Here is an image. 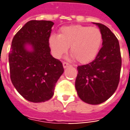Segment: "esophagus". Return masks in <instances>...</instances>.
I'll return each mask as SVG.
<instances>
[{
	"mask_svg": "<svg viewBox=\"0 0 130 130\" xmlns=\"http://www.w3.org/2000/svg\"><path fill=\"white\" fill-rule=\"evenodd\" d=\"M62 65H63V68H68V67L70 66V65L69 63L65 62H64L62 63Z\"/></svg>",
	"mask_w": 130,
	"mask_h": 130,
	"instance_id": "obj_1",
	"label": "esophagus"
}]
</instances>
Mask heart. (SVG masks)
<instances>
[{"instance_id": "1", "label": "heart", "mask_w": 130, "mask_h": 130, "mask_svg": "<svg viewBox=\"0 0 130 130\" xmlns=\"http://www.w3.org/2000/svg\"><path fill=\"white\" fill-rule=\"evenodd\" d=\"M102 41V33L98 28L80 25L62 27L58 35L53 34L49 38L50 50L55 58H61L70 47L72 58L82 64L95 59Z\"/></svg>"}]
</instances>
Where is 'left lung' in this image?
I'll return each mask as SVG.
<instances>
[{
	"label": "left lung",
	"instance_id": "left-lung-1",
	"mask_svg": "<svg viewBox=\"0 0 130 130\" xmlns=\"http://www.w3.org/2000/svg\"><path fill=\"white\" fill-rule=\"evenodd\" d=\"M93 23L102 33V47L93 61L77 68L75 88L83 102L99 105L107 100L117 90L122 59L119 41L113 32L104 25Z\"/></svg>",
	"mask_w": 130,
	"mask_h": 130
}]
</instances>
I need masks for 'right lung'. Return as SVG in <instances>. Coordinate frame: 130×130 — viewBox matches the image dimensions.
<instances>
[{
  "instance_id": "1",
  "label": "right lung",
  "mask_w": 130,
  "mask_h": 130,
  "mask_svg": "<svg viewBox=\"0 0 130 130\" xmlns=\"http://www.w3.org/2000/svg\"><path fill=\"white\" fill-rule=\"evenodd\" d=\"M53 22L30 21L13 38L9 55L10 79L25 100H49L64 72L62 62L50 54L49 38Z\"/></svg>"
}]
</instances>
